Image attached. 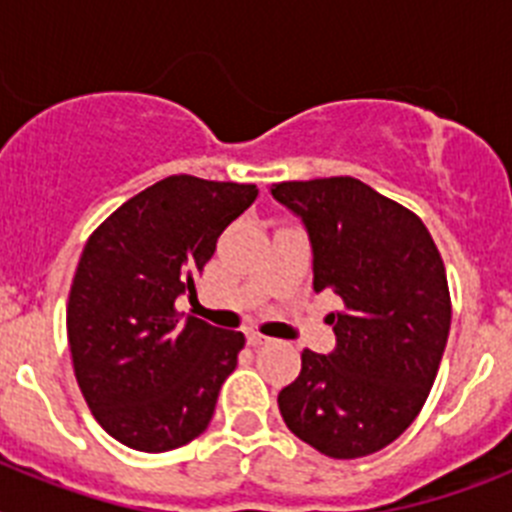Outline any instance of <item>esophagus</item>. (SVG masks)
<instances>
[{
	"label": "esophagus",
	"instance_id": "1",
	"mask_svg": "<svg viewBox=\"0 0 512 512\" xmlns=\"http://www.w3.org/2000/svg\"><path fill=\"white\" fill-rule=\"evenodd\" d=\"M248 343L251 346H264V343H269V338L264 333H259V330H248Z\"/></svg>",
	"mask_w": 512,
	"mask_h": 512
}]
</instances>
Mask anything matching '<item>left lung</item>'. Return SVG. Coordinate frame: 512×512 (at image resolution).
<instances>
[{"label":"left lung","mask_w":512,"mask_h":512,"mask_svg":"<svg viewBox=\"0 0 512 512\" xmlns=\"http://www.w3.org/2000/svg\"><path fill=\"white\" fill-rule=\"evenodd\" d=\"M269 192L305 225L312 289L343 300L328 315L336 348L302 351L279 413L320 454H374L420 413L449 341L441 253L418 215L354 176L271 184Z\"/></svg>","instance_id":"left-lung-1"}]
</instances>
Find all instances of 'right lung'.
Listing matches in <instances>:
<instances>
[{"label":"right lung","mask_w":512,"mask_h":512,"mask_svg":"<svg viewBox=\"0 0 512 512\" xmlns=\"http://www.w3.org/2000/svg\"><path fill=\"white\" fill-rule=\"evenodd\" d=\"M256 184L166 176L84 246L66 330L76 382L104 431L135 451L179 449L210 425L246 336L174 310Z\"/></svg>","instance_id":"right-lung-1"}]
</instances>
